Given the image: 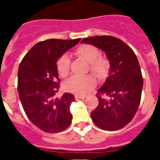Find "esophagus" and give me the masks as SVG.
Here are the masks:
<instances>
[{
    "label": "esophagus",
    "instance_id": "1",
    "mask_svg": "<svg viewBox=\"0 0 160 160\" xmlns=\"http://www.w3.org/2000/svg\"><path fill=\"white\" fill-rule=\"evenodd\" d=\"M74 97H75V99L78 100V99H84V98H86V97H87V96L86 95H78V94H76Z\"/></svg>",
    "mask_w": 160,
    "mask_h": 160
}]
</instances>
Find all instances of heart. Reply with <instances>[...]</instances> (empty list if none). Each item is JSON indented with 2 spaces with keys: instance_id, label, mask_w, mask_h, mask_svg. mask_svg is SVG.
<instances>
[{
  "instance_id": "obj_1",
  "label": "heart",
  "mask_w": 160,
  "mask_h": 160,
  "mask_svg": "<svg viewBox=\"0 0 160 160\" xmlns=\"http://www.w3.org/2000/svg\"><path fill=\"white\" fill-rule=\"evenodd\" d=\"M74 54L77 58L89 63V70L98 78H103L107 75L110 70V63L107 58L100 57L99 49L92 45H82L79 46ZM70 59L66 54L59 58L57 62V70L59 76L66 78L70 73ZM96 80L92 75L85 77L73 76L64 83V88L68 92L78 95H84L95 87Z\"/></svg>"
}]
</instances>
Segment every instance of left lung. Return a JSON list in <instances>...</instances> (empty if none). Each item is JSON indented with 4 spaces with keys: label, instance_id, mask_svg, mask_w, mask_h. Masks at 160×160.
Here are the masks:
<instances>
[{
    "label": "left lung",
    "instance_id": "8db88e82",
    "mask_svg": "<svg viewBox=\"0 0 160 160\" xmlns=\"http://www.w3.org/2000/svg\"><path fill=\"white\" fill-rule=\"evenodd\" d=\"M81 42L103 50L111 65L109 76L98 90V106L90 114L92 121L106 131L121 129L132 120L140 103L143 80L136 55L112 36L90 37Z\"/></svg>",
    "mask_w": 160,
    "mask_h": 160
}]
</instances>
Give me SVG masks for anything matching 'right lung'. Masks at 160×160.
<instances>
[{
	"label": "right lung",
	"mask_w": 160,
	"mask_h": 160,
	"mask_svg": "<svg viewBox=\"0 0 160 160\" xmlns=\"http://www.w3.org/2000/svg\"><path fill=\"white\" fill-rule=\"evenodd\" d=\"M81 40L48 39L35 44L20 63L18 90L25 114L37 128L47 133H58L70 125V107L74 96L65 93L60 98L57 61Z\"/></svg>",
	"instance_id": "1"
}]
</instances>
